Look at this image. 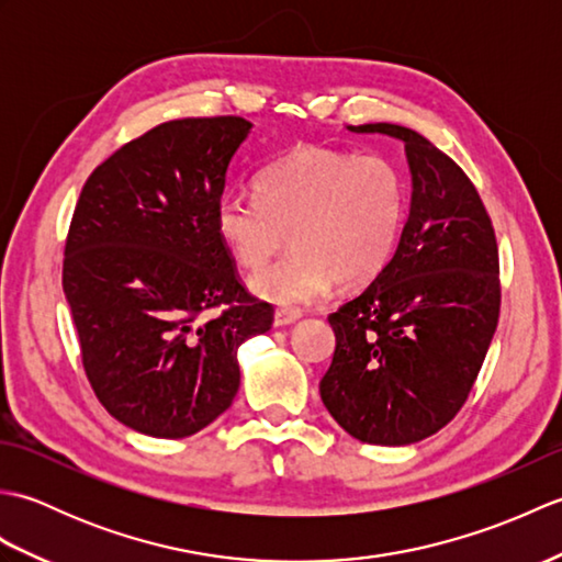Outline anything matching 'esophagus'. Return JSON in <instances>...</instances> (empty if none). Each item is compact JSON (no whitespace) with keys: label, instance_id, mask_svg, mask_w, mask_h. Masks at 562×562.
<instances>
[{"label":"esophagus","instance_id":"1","mask_svg":"<svg viewBox=\"0 0 562 562\" xmlns=\"http://www.w3.org/2000/svg\"><path fill=\"white\" fill-rule=\"evenodd\" d=\"M300 318H302V314L294 312V308H278V312H274V316H272V326L282 328V326L294 324V321H300Z\"/></svg>","mask_w":562,"mask_h":562}]
</instances>
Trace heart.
I'll return each instance as SVG.
<instances>
[{
	"instance_id": "1",
	"label": "heart",
	"mask_w": 562,
	"mask_h": 562,
	"mask_svg": "<svg viewBox=\"0 0 562 562\" xmlns=\"http://www.w3.org/2000/svg\"><path fill=\"white\" fill-rule=\"evenodd\" d=\"M256 195H224L214 226L244 268L256 270L292 238V254L250 274L260 300L306 306L333 284L364 288L386 268L408 212V183L386 157L302 147L256 178Z\"/></svg>"
}]
</instances>
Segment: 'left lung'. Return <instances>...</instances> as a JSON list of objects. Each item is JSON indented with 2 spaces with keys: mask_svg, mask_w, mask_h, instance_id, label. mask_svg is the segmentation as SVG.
<instances>
[{
  "mask_svg": "<svg viewBox=\"0 0 562 562\" xmlns=\"http://www.w3.org/2000/svg\"><path fill=\"white\" fill-rule=\"evenodd\" d=\"M348 130L403 142L413 193L386 268L328 316L336 352L318 389L345 432L403 447L469 398L497 328V241L479 190L432 142L391 123Z\"/></svg>",
  "mask_w": 562,
  "mask_h": 562,
  "instance_id": "obj_1",
  "label": "left lung"
}]
</instances>
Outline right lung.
<instances>
[{"label":"right lung","instance_id":"right-lung-1","mask_svg":"<svg viewBox=\"0 0 562 562\" xmlns=\"http://www.w3.org/2000/svg\"><path fill=\"white\" fill-rule=\"evenodd\" d=\"M244 117H183L127 142L83 183L63 288L91 389L135 432L181 439L229 408L238 348L270 330L214 226ZM231 306L202 325L212 305Z\"/></svg>","mask_w":562,"mask_h":562}]
</instances>
